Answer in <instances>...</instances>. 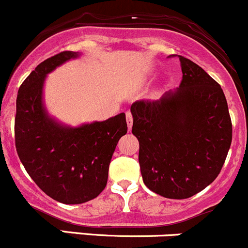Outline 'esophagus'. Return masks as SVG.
I'll return each mask as SVG.
<instances>
[{
    "label": "esophagus",
    "mask_w": 248,
    "mask_h": 248,
    "mask_svg": "<svg viewBox=\"0 0 248 248\" xmlns=\"http://www.w3.org/2000/svg\"><path fill=\"white\" fill-rule=\"evenodd\" d=\"M126 123H127V129L131 130L132 126V116L130 112H126Z\"/></svg>",
    "instance_id": "1"
}]
</instances>
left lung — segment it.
<instances>
[{
  "label": "left lung",
  "instance_id": "8db88e82",
  "mask_svg": "<svg viewBox=\"0 0 248 248\" xmlns=\"http://www.w3.org/2000/svg\"><path fill=\"white\" fill-rule=\"evenodd\" d=\"M182 82L159 100L131 105L143 183L168 199L202 192L220 172L232 144V121L220 85L178 56Z\"/></svg>",
  "mask_w": 248,
  "mask_h": 248
}]
</instances>
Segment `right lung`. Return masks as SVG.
Segmentation results:
<instances>
[{
	"label": "right lung",
	"mask_w": 248,
	"mask_h": 248,
	"mask_svg": "<svg viewBox=\"0 0 248 248\" xmlns=\"http://www.w3.org/2000/svg\"><path fill=\"white\" fill-rule=\"evenodd\" d=\"M80 55L62 51L44 60L24 80L16 96L19 159L48 197L68 205L89 202L105 189L114 149L127 131L125 113L79 126L61 123L48 113L43 99L46 76Z\"/></svg>",
	"instance_id": "1"
}]
</instances>
